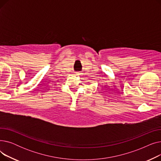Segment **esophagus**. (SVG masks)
I'll return each mask as SVG.
<instances>
[{"instance_id": "esophagus-1", "label": "esophagus", "mask_w": 161, "mask_h": 161, "mask_svg": "<svg viewBox=\"0 0 161 161\" xmlns=\"http://www.w3.org/2000/svg\"><path fill=\"white\" fill-rule=\"evenodd\" d=\"M75 75H79L80 74H81L80 72H75Z\"/></svg>"}]
</instances>
